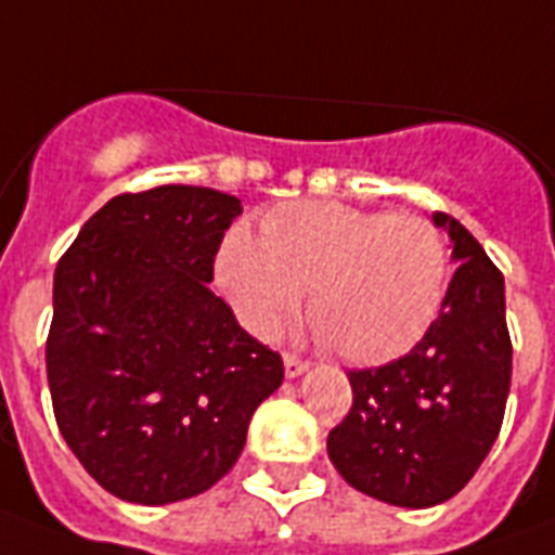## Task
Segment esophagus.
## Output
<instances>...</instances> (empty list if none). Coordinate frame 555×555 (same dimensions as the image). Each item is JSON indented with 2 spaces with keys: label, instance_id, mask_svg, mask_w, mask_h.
Here are the masks:
<instances>
[{
  "label": "esophagus",
  "instance_id": "34e87169",
  "mask_svg": "<svg viewBox=\"0 0 555 555\" xmlns=\"http://www.w3.org/2000/svg\"><path fill=\"white\" fill-rule=\"evenodd\" d=\"M310 364L308 362H301V359H296V356L287 353L285 356V376L287 379H299L301 373H308Z\"/></svg>",
  "mask_w": 555,
  "mask_h": 555
}]
</instances>
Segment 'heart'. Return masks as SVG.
Segmentation results:
<instances>
[{
  "label": "heart",
  "instance_id": "heart-1",
  "mask_svg": "<svg viewBox=\"0 0 555 555\" xmlns=\"http://www.w3.org/2000/svg\"><path fill=\"white\" fill-rule=\"evenodd\" d=\"M238 317L259 336L299 308L341 359L379 364L408 353L439 317L450 282L448 242L422 216L345 202H287L259 238L228 233L216 262Z\"/></svg>",
  "mask_w": 555,
  "mask_h": 555
}]
</instances>
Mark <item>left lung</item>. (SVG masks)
<instances>
[{"mask_svg": "<svg viewBox=\"0 0 555 555\" xmlns=\"http://www.w3.org/2000/svg\"><path fill=\"white\" fill-rule=\"evenodd\" d=\"M456 273L436 322L393 362L350 371L353 408L327 436L333 467L364 496L434 507L456 496L493 448L511 393L504 276L465 224L434 214Z\"/></svg>", "mask_w": 555, "mask_h": 555, "instance_id": "8db88e82", "label": "left lung"}]
</instances>
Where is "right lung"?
Returning a JSON list of instances; mask_svg holds the SVG:
<instances>
[{"instance_id":"right-lung-1","label":"right lung","mask_w":555,"mask_h":555,"mask_svg":"<svg viewBox=\"0 0 555 555\" xmlns=\"http://www.w3.org/2000/svg\"><path fill=\"white\" fill-rule=\"evenodd\" d=\"M242 214L231 193L159 184L82 224L53 273L48 385L59 434L121 502L199 496L236 465L279 353L214 291V256Z\"/></svg>"}]
</instances>
